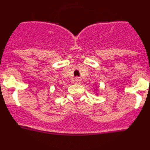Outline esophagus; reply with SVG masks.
I'll list each match as a JSON object with an SVG mask.
<instances>
[{"label":"esophagus","instance_id":"obj_1","mask_svg":"<svg viewBox=\"0 0 150 150\" xmlns=\"http://www.w3.org/2000/svg\"><path fill=\"white\" fill-rule=\"evenodd\" d=\"M80 81H81V80H80V79H79V77H76L74 79V83H76V84H79V83H80Z\"/></svg>","mask_w":150,"mask_h":150}]
</instances>
